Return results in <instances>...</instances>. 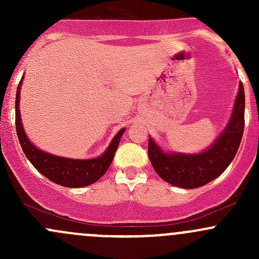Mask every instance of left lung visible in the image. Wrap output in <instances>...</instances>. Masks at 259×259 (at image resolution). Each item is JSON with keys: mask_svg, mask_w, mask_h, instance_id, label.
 I'll use <instances>...</instances> for the list:
<instances>
[{"mask_svg": "<svg viewBox=\"0 0 259 259\" xmlns=\"http://www.w3.org/2000/svg\"><path fill=\"white\" fill-rule=\"evenodd\" d=\"M244 130V88L239 83L232 116L209 149L199 154L164 153L149 138L148 155L156 174L166 183L184 189L205 185L221 176L238 151Z\"/></svg>", "mask_w": 259, "mask_h": 259, "instance_id": "1", "label": "left lung"}]
</instances>
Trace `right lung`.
Here are the masks:
<instances>
[{
  "label": "right lung",
  "mask_w": 259,
  "mask_h": 259,
  "mask_svg": "<svg viewBox=\"0 0 259 259\" xmlns=\"http://www.w3.org/2000/svg\"><path fill=\"white\" fill-rule=\"evenodd\" d=\"M22 79L17 86L16 93V132L20 142L21 148L23 153L27 156L28 160L31 161L33 166L42 174L44 177L56 183V184L62 185L67 188H79L86 187L93 183L98 182L106 170L110 166L113 161L115 151H116L117 145H119L120 138L124 134V130L121 129L117 132L114 139L111 140L110 145L108 146L104 154L99 158L88 159V160H79V159H69L62 158V156L52 155V154L45 153L36 148L32 143L28 140L27 135L25 134L22 122H21V114L18 104H20V89Z\"/></svg>",
  "instance_id": "add662e5"
}]
</instances>
